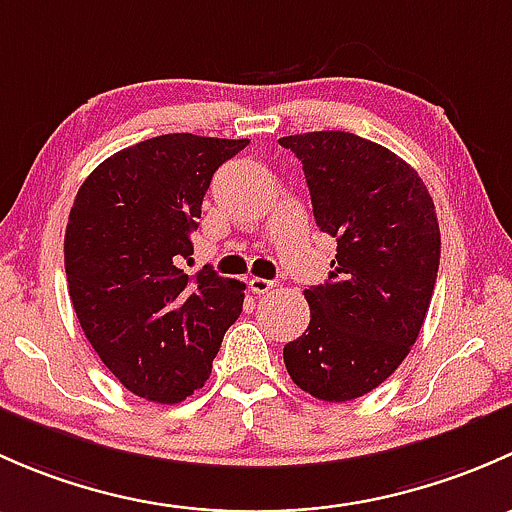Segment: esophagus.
Here are the masks:
<instances>
[{"instance_id": "esophagus-1", "label": "esophagus", "mask_w": 512, "mask_h": 512, "mask_svg": "<svg viewBox=\"0 0 512 512\" xmlns=\"http://www.w3.org/2000/svg\"><path fill=\"white\" fill-rule=\"evenodd\" d=\"M273 286H276V283L266 281V278H258V276H254V278H251V281H249L251 293H256V295H263V293L273 291Z\"/></svg>"}]
</instances>
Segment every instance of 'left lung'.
Wrapping results in <instances>:
<instances>
[{
  "label": "left lung",
  "instance_id": "8db88e82",
  "mask_svg": "<svg viewBox=\"0 0 512 512\" xmlns=\"http://www.w3.org/2000/svg\"><path fill=\"white\" fill-rule=\"evenodd\" d=\"M303 162L315 224L335 236L328 281L305 288L308 330L283 347L303 392L350 402L409 355L441 258L434 199L412 165L342 130L281 138Z\"/></svg>",
  "mask_w": 512,
  "mask_h": 512
}]
</instances>
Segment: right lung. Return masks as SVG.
Returning <instances> with one entry per match:
<instances>
[{"label": "right lung", "mask_w": 512, "mask_h": 512, "mask_svg": "<svg viewBox=\"0 0 512 512\" xmlns=\"http://www.w3.org/2000/svg\"><path fill=\"white\" fill-rule=\"evenodd\" d=\"M249 140L172 133L115 152L86 177L68 214L63 261L83 333L103 365L147 402L204 387L246 283L204 266L192 234L214 172Z\"/></svg>", "instance_id": "right-lung-1"}]
</instances>
